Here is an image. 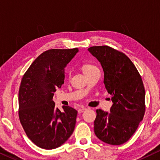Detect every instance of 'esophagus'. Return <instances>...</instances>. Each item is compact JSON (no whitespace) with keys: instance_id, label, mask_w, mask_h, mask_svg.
Listing matches in <instances>:
<instances>
[{"instance_id":"34e87169","label":"esophagus","mask_w":160,"mask_h":160,"mask_svg":"<svg viewBox=\"0 0 160 160\" xmlns=\"http://www.w3.org/2000/svg\"><path fill=\"white\" fill-rule=\"evenodd\" d=\"M87 108H79L78 110V113H83V112H84L85 111H87Z\"/></svg>"}]
</instances>
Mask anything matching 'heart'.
<instances>
[{
  "label": "heart",
  "instance_id": "b5f03b06",
  "mask_svg": "<svg viewBox=\"0 0 160 160\" xmlns=\"http://www.w3.org/2000/svg\"><path fill=\"white\" fill-rule=\"evenodd\" d=\"M83 71H84V73H87V72L89 71H92L94 69H96L97 68H96L95 65H91V64H87V65H84V66H83Z\"/></svg>",
  "mask_w": 160,
  "mask_h": 160
}]
</instances>
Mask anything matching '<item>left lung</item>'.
<instances>
[{
  "instance_id": "obj_1",
  "label": "left lung",
  "mask_w": 160,
  "mask_h": 160,
  "mask_svg": "<svg viewBox=\"0 0 160 160\" xmlns=\"http://www.w3.org/2000/svg\"><path fill=\"white\" fill-rule=\"evenodd\" d=\"M92 55L100 62L104 84L111 95L110 113L98 109L95 133L100 141L121 145L137 130L145 113V89L141 76L128 57L108 46L92 47Z\"/></svg>"
}]
</instances>
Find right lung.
Here are the masks:
<instances>
[{"label": "right lung", "instance_id": "1", "mask_svg": "<svg viewBox=\"0 0 160 160\" xmlns=\"http://www.w3.org/2000/svg\"><path fill=\"white\" fill-rule=\"evenodd\" d=\"M78 52L49 49L40 54L24 74L19 90V117L26 135L37 146L54 149L62 146L75 128L77 111L56 108V89L64 83L65 68Z\"/></svg>", "mask_w": 160, "mask_h": 160}]
</instances>
